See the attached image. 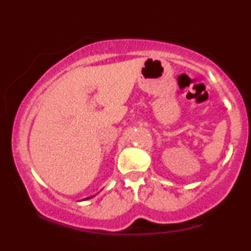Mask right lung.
Listing matches in <instances>:
<instances>
[{
	"label": "right lung",
	"mask_w": 251,
	"mask_h": 251,
	"mask_svg": "<svg viewBox=\"0 0 251 251\" xmlns=\"http://www.w3.org/2000/svg\"><path fill=\"white\" fill-rule=\"evenodd\" d=\"M89 198H92V197H88V198H86V200H89Z\"/></svg>",
	"instance_id": "right-lung-1"
}]
</instances>
